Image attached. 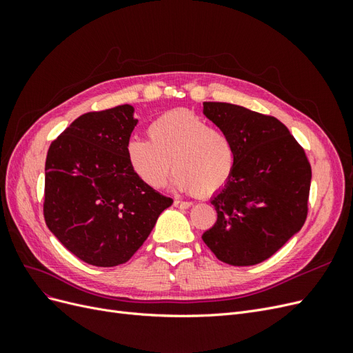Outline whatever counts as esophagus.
Returning a JSON list of instances; mask_svg holds the SVG:
<instances>
[{"instance_id": "esophagus-1", "label": "esophagus", "mask_w": 353, "mask_h": 353, "mask_svg": "<svg viewBox=\"0 0 353 353\" xmlns=\"http://www.w3.org/2000/svg\"><path fill=\"white\" fill-rule=\"evenodd\" d=\"M174 205H175V208H179V209H187V208H190L191 205H193V203L191 201H184V200H175L174 201Z\"/></svg>"}]
</instances>
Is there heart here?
I'll return each instance as SVG.
<instances>
[{
  "label": "heart",
  "mask_w": 353,
  "mask_h": 353,
  "mask_svg": "<svg viewBox=\"0 0 353 353\" xmlns=\"http://www.w3.org/2000/svg\"><path fill=\"white\" fill-rule=\"evenodd\" d=\"M148 140L132 138L126 156L134 172L152 188H163L174 170L183 191L210 196L225 185L236 168V145L227 131L188 110H172L153 121Z\"/></svg>",
  "instance_id": "obj_1"
}]
</instances>
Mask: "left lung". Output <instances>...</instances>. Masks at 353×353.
Here are the masks:
<instances>
[{"mask_svg": "<svg viewBox=\"0 0 353 353\" xmlns=\"http://www.w3.org/2000/svg\"><path fill=\"white\" fill-rule=\"evenodd\" d=\"M203 105L209 119L232 138L237 160L227 185L210 201L218 218L201 239L222 262L261 263L303 227L311 163L274 116L230 103Z\"/></svg>", "mask_w": 353, "mask_h": 353, "instance_id": "8db88e82", "label": "left lung"}]
</instances>
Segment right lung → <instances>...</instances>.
I'll list each match as a JSON object with an SVG mask.
<instances>
[{"mask_svg": "<svg viewBox=\"0 0 353 353\" xmlns=\"http://www.w3.org/2000/svg\"><path fill=\"white\" fill-rule=\"evenodd\" d=\"M132 113L130 104L85 113L47 153V227L69 252L94 266L130 261L174 201L143 183L130 165Z\"/></svg>", "mask_w": 353, "mask_h": 353, "instance_id": "obj_1", "label": "right lung"}]
</instances>
